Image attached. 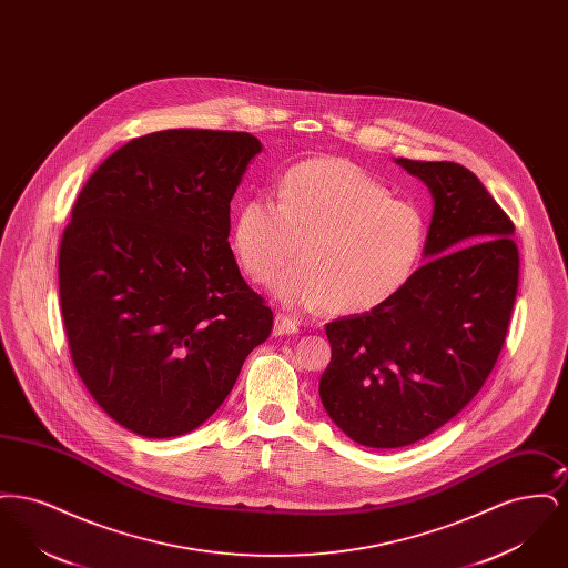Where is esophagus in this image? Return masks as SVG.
Returning <instances> with one entry per match:
<instances>
[{
    "label": "esophagus",
    "instance_id": "esophagus-1",
    "mask_svg": "<svg viewBox=\"0 0 568 568\" xmlns=\"http://www.w3.org/2000/svg\"><path fill=\"white\" fill-rule=\"evenodd\" d=\"M297 324L294 320H290L287 315H274V327H272V334L274 336H287V334H296Z\"/></svg>",
    "mask_w": 568,
    "mask_h": 568
}]
</instances>
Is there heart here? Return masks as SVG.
<instances>
[{
	"mask_svg": "<svg viewBox=\"0 0 568 568\" xmlns=\"http://www.w3.org/2000/svg\"><path fill=\"white\" fill-rule=\"evenodd\" d=\"M426 219L394 200L364 168L347 160H308L278 183V202L244 200L232 246L244 274L266 281L297 253L302 264L271 281L272 296L290 308L352 315L400 292L426 246Z\"/></svg>",
	"mask_w": 568,
	"mask_h": 568,
	"instance_id": "heart-1",
	"label": "heart"
}]
</instances>
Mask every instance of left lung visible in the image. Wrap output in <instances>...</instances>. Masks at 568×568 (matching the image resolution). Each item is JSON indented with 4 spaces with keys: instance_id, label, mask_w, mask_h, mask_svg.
Listing matches in <instances>:
<instances>
[{
    "instance_id": "1",
    "label": "left lung",
    "mask_w": 568,
    "mask_h": 568,
    "mask_svg": "<svg viewBox=\"0 0 568 568\" xmlns=\"http://www.w3.org/2000/svg\"><path fill=\"white\" fill-rule=\"evenodd\" d=\"M433 195L424 260L375 308L325 325L320 381L329 419L352 440L398 449L445 426L489 377L514 311V223L484 183L454 162L398 158Z\"/></svg>"
}]
</instances>
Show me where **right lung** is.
Instances as JSON below:
<instances>
[{
    "instance_id": "right-lung-1",
    "label": "right lung",
    "mask_w": 568,
    "mask_h": 568,
    "mask_svg": "<svg viewBox=\"0 0 568 568\" xmlns=\"http://www.w3.org/2000/svg\"><path fill=\"white\" fill-rule=\"evenodd\" d=\"M262 142L165 130L102 163L59 248L72 362L109 417L146 438L202 426L232 392L272 311L243 278L230 202Z\"/></svg>"
}]
</instances>
